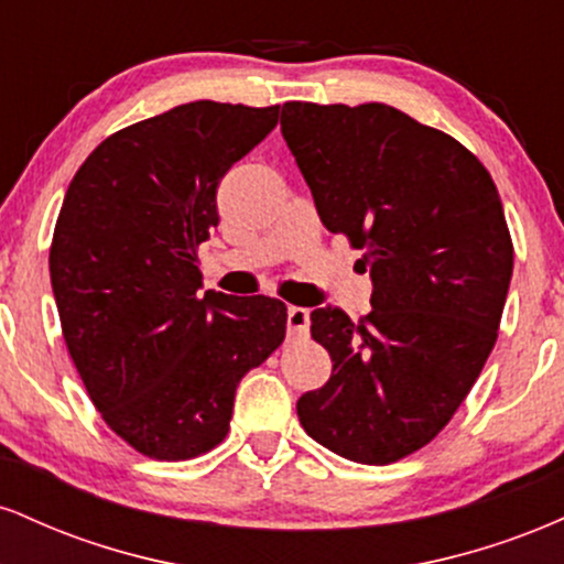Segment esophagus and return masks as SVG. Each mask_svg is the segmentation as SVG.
I'll list each match as a JSON object with an SVG mask.
<instances>
[{
    "label": "esophagus",
    "mask_w": 564,
    "mask_h": 564,
    "mask_svg": "<svg viewBox=\"0 0 564 564\" xmlns=\"http://www.w3.org/2000/svg\"><path fill=\"white\" fill-rule=\"evenodd\" d=\"M286 326H289V336H302V334H307V328H310V310H304V307H289V313H286Z\"/></svg>",
    "instance_id": "34e87169"
}]
</instances>
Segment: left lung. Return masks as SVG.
<instances>
[{
	"mask_svg": "<svg viewBox=\"0 0 564 564\" xmlns=\"http://www.w3.org/2000/svg\"><path fill=\"white\" fill-rule=\"evenodd\" d=\"M281 132L373 281L358 323L332 304L310 315L334 368L296 413L323 448L392 464L451 422L496 345L514 268L501 198L462 142L384 102H283Z\"/></svg>",
	"mask_w": 564,
	"mask_h": 564,
	"instance_id": "1",
	"label": "left lung"
}]
</instances>
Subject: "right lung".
<instances>
[{
  "mask_svg": "<svg viewBox=\"0 0 564 564\" xmlns=\"http://www.w3.org/2000/svg\"><path fill=\"white\" fill-rule=\"evenodd\" d=\"M278 108L196 100L119 129L63 198L50 249L63 339L106 424L159 462L223 443L238 381L286 336V304L200 294L198 270L219 180Z\"/></svg>",
  "mask_w": 564,
  "mask_h": 564,
  "instance_id": "obj_1",
  "label": "right lung"
}]
</instances>
